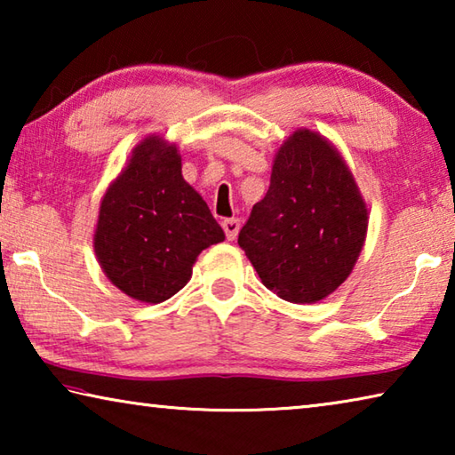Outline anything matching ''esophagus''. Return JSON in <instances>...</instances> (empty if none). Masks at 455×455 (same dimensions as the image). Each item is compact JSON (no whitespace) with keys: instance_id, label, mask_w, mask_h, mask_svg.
Masks as SVG:
<instances>
[{"instance_id":"esophagus-1","label":"esophagus","mask_w":455,"mask_h":455,"mask_svg":"<svg viewBox=\"0 0 455 455\" xmlns=\"http://www.w3.org/2000/svg\"><path fill=\"white\" fill-rule=\"evenodd\" d=\"M222 228H225V235L228 241H235L238 230H241V220L238 219H225L222 220Z\"/></svg>"}]
</instances>
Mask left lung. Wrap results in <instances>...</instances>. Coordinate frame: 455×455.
Returning a JSON list of instances; mask_svg holds the SVG:
<instances>
[{
    "label": "left lung",
    "mask_w": 455,
    "mask_h": 455,
    "mask_svg": "<svg viewBox=\"0 0 455 455\" xmlns=\"http://www.w3.org/2000/svg\"><path fill=\"white\" fill-rule=\"evenodd\" d=\"M367 206L339 150L299 128L276 152L271 187L238 244L268 291L317 303L351 275L367 235Z\"/></svg>",
    "instance_id": "1"
}]
</instances>
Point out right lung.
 I'll return each mask as SVG.
<instances>
[{
    "instance_id": "1",
    "label": "right lung",
    "mask_w": 455,
    "mask_h": 455,
    "mask_svg": "<svg viewBox=\"0 0 455 455\" xmlns=\"http://www.w3.org/2000/svg\"><path fill=\"white\" fill-rule=\"evenodd\" d=\"M225 233L182 179L179 148L148 136L100 203L94 251L112 284L142 303H163L190 281L196 257Z\"/></svg>"
}]
</instances>
